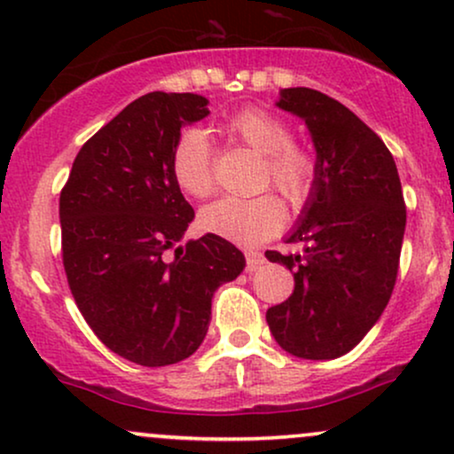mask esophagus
Here are the masks:
<instances>
[{"label": "esophagus", "instance_id": "esophagus-1", "mask_svg": "<svg viewBox=\"0 0 454 454\" xmlns=\"http://www.w3.org/2000/svg\"><path fill=\"white\" fill-rule=\"evenodd\" d=\"M245 260H247V270L252 273V270L262 267L264 260H267V258H264L262 252H254V249H247V252H245Z\"/></svg>", "mask_w": 454, "mask_h": 454}]
</instances>
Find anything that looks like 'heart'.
<instances>
[{"instance_id": "obj_1", "label": "heart", "mask_w": 454, "mask_h": 454, "mask_svg": "<svg viewBox=\"0 0 454 454\" xmlns=\"http://www.w3.org/2000/svg\"><path fill=\"white\" fill-rule=\"evenodd\" d=\"M226 134L267 155L264 179L270 181L293 205H303L317 179L314 151L293 143V129L278 114L264 108H243L226 123ZM175 185L190 198H207L213 192L211 143L202 129H185L170 153ZM286 207L278 196L220 198L198 215L200 231L239 245H258L281 231Z\"/></svg>"}]
</instances>
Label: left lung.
Returning a JSON list of instances; mask_svg holds the SVG:
<instances>
[{"label": "left lung", "instance_id": "obj_1", "mask_svg": "<svg viewBox=\"0 0 454 454\" xmlns=\"http://www.w3.org/2000/svg\"><path fill=\"white\" fill-rule=\"evenodd\" d=\"M275 104L305 121L317 179L286 237L303 252H267L294 275V293L270 307L267 322L286 352L328 361L350 352L388 305L405 232L403 192L387 145L341 102L290 87Z\"/></svg>", "mask_w": 454, "mask_h": 454}]
</instances>
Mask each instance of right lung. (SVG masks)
<instances>
[{"label": "right lung", "instance_id": "obj_1", "mask_svg": "<svg viewBox=\"0 0 454 454\" xmlns=\"http://www.w3.org/2000/svg\"><path fill=\"white\" fill-rule=\"evenodd\" d=\"M198 93L153 91L78 151L59 196L64 269L78 309L108 350L143 367L192 356L213 293L245 256L215 234L179 245L194 209L175 185L181 128L209 114Z\"/></svg>", "mask_w": 454, "mask_h": 454}]
</instances>
